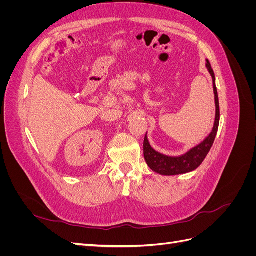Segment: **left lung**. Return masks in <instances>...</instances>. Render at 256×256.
Wrapping results in <instances>:
<instances>
[{
    "label": "left lung",
    "instance_id": "left-lung-1",
    "mask_svg": "<svg viewBox=\"0 0 256 256\" xmlns=\"http://www.w3.org/2000/svg\"><path fill=\"white\" fill-rule=\"evenodd\" d=\"M206 68L212 78L214 104H216V118H214V124L212 134H209L202 143L196 145V147H193V148H191L188 152L182 154V156L172 157L154 150L152 147V145L150 144L148 138H147V132H146V136L144 138V144H143L144 158L147 166H148L154 172H156L160 175H164V176H174V175L190 173L192 171H194V170H196L200 164H202V162L206 158L209 150H210L219 128L220 108H219L218 90H216V88L214 74L208 60H206Z\"/></svg>",
    "mask_w": 256,
    "mask_h": 256
}]
</instances>
